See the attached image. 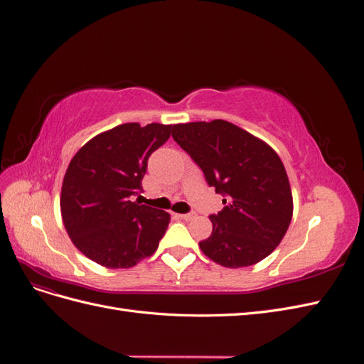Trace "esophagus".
Instances as JSON below:
<instances>
[{"label":"esophagus","instance_id":"obj_1","mask_svg":"<svg viewBox=\"0 0 364 364\" xmlns=\"http://www.w3.org/2000/svg\"><path fill=\"white\" fill-rule=\"evenodd\" d=\"M182 220H191L196 217V213H188V214H181L179 215Z\"/></svg>","mask_w":364,"mask_h":364}]
</instances>
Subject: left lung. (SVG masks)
Listing matches in <instances>:
<instances>
[{
    "label": "left lung",
    "mask_w": 364,
    "mask_h": 364,
    "mask_svg": "<svg viewBox=\"0 0 364 364\" xmlns=\"http://www.w3.org/2000/svg\"><path fill=\"white\" fill-rule=\"evenodd\" d=\"M173 139L202 168L225 208L209 215L205 255L223 267L259 262L277 249L293 217L287 171L267 142L225 119L174 124Z\"/></svg>",
    "instance_id": "obj_1"
}]
</instances>
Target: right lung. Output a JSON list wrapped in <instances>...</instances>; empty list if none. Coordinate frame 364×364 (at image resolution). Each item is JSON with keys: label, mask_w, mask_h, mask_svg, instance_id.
I'll use <instances>...</instances> for the list:
<instances>
[{"label": "right lung", "mask_w": 364, "mask_h": 364, "mask_svg": "<svg viewBox=\"0 0 364 364\" xmlns=\"http://www.w3.org/2000/svg\"><path fill=\"white\" fill-rule=\"evenodd\" d=\"M171 124H119L73 156L60 193L63 226L85 257L129 269L156 252L170 223L162 209L130 199L141 190L149 156L170 138Z\"/></svg>", "instance_id": "1"}]
</instances>
